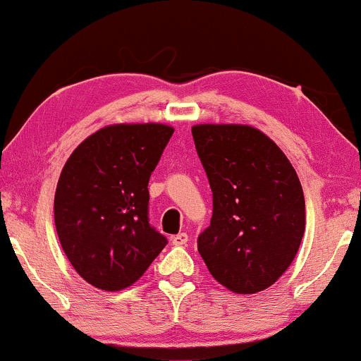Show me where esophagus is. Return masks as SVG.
<instances>
[{
	"instance_id": "esophagus-1",
	"label": "esophagus",
	"mask_w": 361,
	"mask_h": 361,
	"mask_svg": "<svg viewBox=\"0 0 361 361\" xmlns=\"http://www.w3.org/2000/svg\"><path fill=\"white\" fill-rule=\"evenodd\" d=\"M187 241H189V235L187 233H179V235L172 236V245H176V246H184V245H187Z\"/></svg>"
}]
</instances>
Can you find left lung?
<instances>
[{
	"mask_svg": "<svg viewBox=\"0 0 361 361\" xmlns=\"http://www.w3.org/2000/svg\"><path fill=\"white\" fill-rule=\"evenodd\" d=\"M197 154L214 194L210 226L197 248L210 274L236 294L274 284L305 230L299 177L278 145L248 125H195Z\"/></svg>",
	"mask_w": 361,
	"mask_h": 361,
	"instance_id": "1",
	"label": "left lung"
}]
</instances>
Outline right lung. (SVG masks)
I'll return each mask as SVG.
<instances>
[{"label":"right lung","instance_id":"right-lung-1","mask_svg":"<svg viewBox=\"0 0 361 361\" xmlns=\"http://www.w3.org/2000/svg\"><path fill=\"white\" fill-rule=\"evenodd\" d=\"M172 133L161 123L105 126L63 166L54 220L63 253L88 284L130 288L167 245L149 225L147 184Z\"/></svg>","mask_w":361,"mask_h":361}]
</instances>
